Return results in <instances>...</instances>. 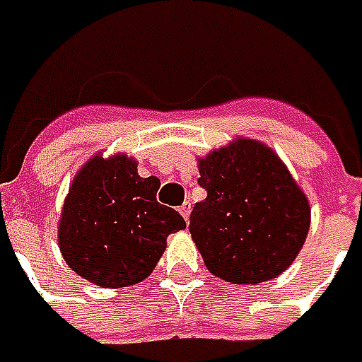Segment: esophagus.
I'll use <instances>...</instances> for the list:
<instances>
[{"instance_id": "esophagus-1", "label": "esophagus", "mask_w": 362, "mask_h": 362, "mask_svg": "<svg viewBox=\"0 0 362 362\" xmlns=\"http://www.w3.org/2000/svg\"><path fill=\"white\" fill-rule=\"evenodd\" d=\"M179 214H181V216H183L185 220H189V214H191V204H189V202H185V204H183L181 208H179Z\"/></svg>"}]
</instances>
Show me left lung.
<instances>
[{
  "instance_id": "left-lung-1",
  "label": "left lung",
  "mask_w": 362,
  "mask_h": 362,
  "mask_svg": "<svg viewBox=\"0 0 362 362\" xmlns=\"http://www.w3.org/2000/svg\"><path fill=\"white\" fill-rule=\"evenodd\" d=\"M208 197L189 216L204 262L228 283L257 285L283 273L310 230V206L279 156L255 140L199 160Z\"/></svg>"
}]
</instances>
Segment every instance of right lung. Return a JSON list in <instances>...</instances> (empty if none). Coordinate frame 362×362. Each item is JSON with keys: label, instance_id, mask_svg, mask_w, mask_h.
Masks as SVG:
<instances>
[{"label": "right lung", "instance_id": "obj_1", "mask_svg": "<svg viewBox=\"0 0 362 362\" xmlns=\"http://www.w3.org/2000/svg\"><path fill=\"white\" fill-rule=\"evenodd\" d=\"M160 181L142 179L132 158L95 156L73 181L59 244L66 264L101 287H124L153 273L167 236L183 230L179 211L156 202Z\"/></svg>", "mask_w": 362, "mask_h": 362}]
</instances>
